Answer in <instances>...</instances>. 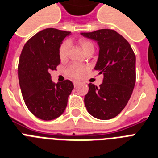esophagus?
<instances>
[{
	"label": "esophagus",
	"instance_id": "esophagus-1",
	"mask_svg": "<svg viewBox=\"0 0 158 158\" xmlns=\"http://www.w3.org/2000/svg\"><path fill=\"white\" fill-rule=\"evenodd\" d=\"M80 82H79V81H75L74 82V86H75V87H77V86L78 85H79V84H80Z\"/></svg>",
	"mask_w": 158,
	"mask_h": 158
}]
</instances>
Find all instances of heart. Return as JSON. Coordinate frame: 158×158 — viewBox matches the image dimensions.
<instances>
[{
	"label": "heart",
	"mask_w": 158,
	"mask_h": 158,
	"mask_svg": "<svg viewBox=\"0 0 158 158\" xmlns=\"http://www.w3.org/2000/svg\"><path fill=\"white\" fill-rule=\"evenodd\" d=\"M79 45L81 46L82 49L84 52H88L90 50H94V45L89 40H80L79 41ZM69 48H70V43L69 41L62 42L60 48H59V57L61 61H65L68 57L69 54ZM88 70V66L79 65V64H72L70 65L66 70V73L71 78L74 79H80Z\"/></svg>",
	"instance_id": "b5f03b06"
}]
</instances>
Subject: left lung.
<instances>
[{
  "label": "left lung",
  "mask_w": 158,
  "mask_h": 158,
  "mask_svg": "<svg viewBox=\"0 0 158 158\" xmlns=\"http://www.w3.org/2000/svg\"><path fill=\"white\" fill-rule=\"evenodd\" d=\"M97 42L99 56L95 70L103 74V82L97 88L88 84L84 97L88 112L96 118L108 120L125 108L135 83V55L130 44L121 35L110 29L80 33Z\"/></svg>",
  "instance_id": "1"
}]
</instances>
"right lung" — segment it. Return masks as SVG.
<instances>
[{
  "mask_svg": "<svg viewBox=\"0 0 158 158\" xmlns=\"http://www.w3.org/2000/svg\"><path fill=\"white\" fill-rule=\"evenodd\" d=\"M70 31L47 28L25 44L19 58L18 75L28 110L42 120L58 118L67 106L74 85L70 80L55 83L50 71L60 64L59 48Z\"/></svg>",
  "mask_w": 158,
  "mask_h": 158,
  "instance_id": "obj_1",
  "label": "right lung"
}]
</instances>
